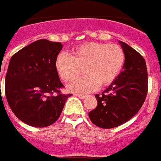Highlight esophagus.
<instances>
[{
    "label": "esophagus",
    "instance_id": "34e87169",
    "mask_svg": "<svg viewBox=\"0 0 161 161\" xmlns=\"http://www.w3.org/2000/svg\"><path fill=\"white\" fill-rule=\"evenodd\" d=\"M76 96H78V98H80V100H84L86 98V95H82V94H77Z\"/></svg>",
    "mask_w": 161,
    "mask_h": 161
}]
</instances>
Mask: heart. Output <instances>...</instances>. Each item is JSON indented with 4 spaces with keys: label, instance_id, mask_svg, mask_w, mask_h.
Returning a JSON list of instances; mask_svg holds the SVG:
<instances>
[{
    "label": "heart",
    "instance_id": "b5f03b06",
    "mask_svg": "<svg viewBox=\"0 0 161 161\" xmlns=\"http://www.w3.org/2000/svg\"><path fill=\"white\" fill-rule=\"evenodd\" d=\"M125 63V53L118 45L91 42L77 47L68 56L60 53L55 60V68L62 80H75L81 72L86 75L68 86L70 92L88 93L99 85H110L118 77Z\"/></svg>",
    "mask_w": 161,
    "mask_h": 161
}]
</instances>
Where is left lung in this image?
Returning a JSON list of instances; mask_svg holds the SVG:
<instances>
[{
  "mask_svg": "<svg viewBox=\"0 0 161 161\" xmlns=\"http://www.w3.org/2000/svg\"><path fill=\"white\" fill-rule=\"evenodd\" d=\"M119 43L125 53L122 72L101 95L96 94V108L88 114L101 128L122 125L137 114L147 94V70L143 57L126 43Z\"/></svg>",
  "mask_w": 161,
  "mask_h": 161,
  "instance_id": "8db88e82",
  "label": "left lung"
}]
</instances>
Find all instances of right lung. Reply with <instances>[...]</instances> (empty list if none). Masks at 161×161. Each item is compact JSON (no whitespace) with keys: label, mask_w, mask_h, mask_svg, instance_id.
<instances>
[{"label":"right lung","mask_w":161,"mask_h":161,"mask_svg":"<svg viewBox=\"0 0 161 161\" xmlns=\"http://www.w3.org/2000/svg\"><path fill=\"white\" fill-rule=\"evenodd\" d=\"M61 49L60 42L42 39L10 59L5 79L6 98L17 118L29 126L45 127L53 124L71 95L60 91L63 84L55 60Z\"/></svg>","instance_id":"add662e5"}]
</instances>
